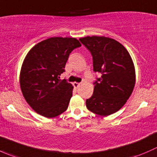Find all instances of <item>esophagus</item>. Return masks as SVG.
<instances>
[{
  "instance_id": "1",
  "label": "esophagus",
  "mask_w": 157,
  "mask_h": 157,
  "mask_svg": "<svg viewBox=\"0 0 157 157\" xmlns=\"http://www.w3.org/2000/svg\"><path fill=\"white\" fill-rule=\"evenodd\" d=\"M73 85H74V86L75 88H78L79 86H80V83H77V82H74V83H73Z\"/></svg>"
}]
</instances>
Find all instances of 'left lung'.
<instances>
[{
	"label": "left lung",
	"instance_id": "8db88e82",
	"mask_svg": "<svg viewBox=\"0 0 157 157\" xmlns=\"http://www.w3.org/2000/svg\"><path fill=\"white\" fill-rule=\"evenodd\" d=\"M79 40L93 57V71L102 74L86 105L101 116L118 112L126 103L135 85V69L127 49L113 39L86 36Z\"/></svg>",
	"mask_w": 157,
	"mask_h": 157
}]
</instances>
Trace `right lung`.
<instances>
[{"mask_svg": "<svg viewBox=\"0 0 157 157\" xmlns=\"http://www.w3.org/2000/svg\"><path fill=\"white\" fill-rule=\"evenodd\" d=\"M81 46L75 38L52 37L33 47L20 74L22 93L32 109L46 118L61 115L68 107L74 86L61 80L71 52Z\"/></svg>", "mask_w": 157, "mask_h": 157, "instance_id": "obj_1", "label": "right lung"}]
</instances>
